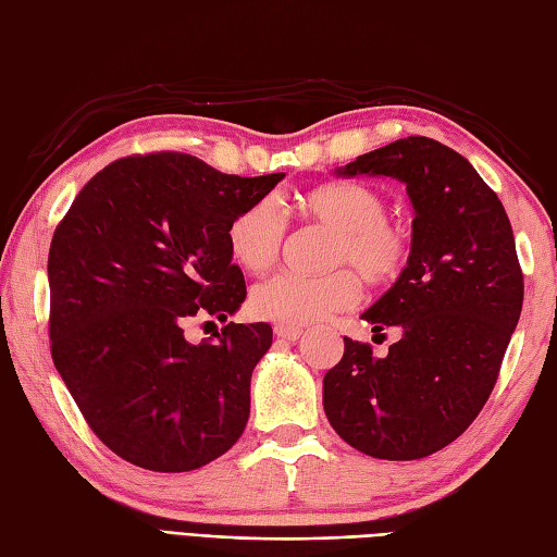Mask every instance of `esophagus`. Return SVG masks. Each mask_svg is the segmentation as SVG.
Returning a JSON list of instances; mask_svg holds the SVG:
<instances>
[{
  "label": "esophagus",
  "mask_w": 557,
  "mask_h": 557,
  "mask_svg": "<svg viewBox=\"0 0 557 557\" xmlns=\"http://www.w3.org/2000/svg\"><path fill=\"white\" fill-rule=\"evenodd\" d=\"M274 334L278 338H286V342H295V338H300L302 329L300 326H288V324H276L274 326Z\"/></svg>",
  "instance_id": "1"
}]
</instances>
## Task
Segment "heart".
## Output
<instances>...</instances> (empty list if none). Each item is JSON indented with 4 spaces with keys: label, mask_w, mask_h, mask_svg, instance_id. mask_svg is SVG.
Instances as JSON below:
<instances>
[{
    "label": "heart",
    "mask_w": 557,
    "mask_h": 557,
    "mask_svg": "<svg viewBox=\"0 0 557 557\" xmlns=\"http://www.w3.org/2000/svg\"><path fill=\"white\" fill-rule=\"evenodd\" d=\"M298 207L305 219L334 231L326 264L338 269L322 276L283 271L257 283L249 295V310L259 320L288 326L324 320L360 300L358 275L372 288H387L411 264L413 235L401 221L389 219L387 197L377 187L324 183L302 191ZM286 231V215L276 199L262 197L235 213L228 225V249L237 264L259 274L276 264Z\"/></svg>",
    "instance_id": "1"
}]
</instances>
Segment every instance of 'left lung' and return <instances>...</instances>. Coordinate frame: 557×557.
<instances>
[{
  "mask_svg": "<svg viewBox=\"0 0 557 557\" xmlns=\"http://www.w3.org/2000/svg\"><path fill=\"white\" fill-rule=\"evenodd\" d=\"M338 175L401 180L416 209L404 276L362 312L399 326L384 358L344 336L324 374V413L374 459H423L467 430L491 396L524 302L512 225L467 158L428 136L358 156Z\"/></svg>",
  "mask_w": 557,
  "mask_h": 557,
  "instance_id": "8db88e82",
  "label": "left lung"
}]
</instances>
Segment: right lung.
I'll use <instances>...</instances> for the list:
<instances>
[{
  "label": "right lung",
  "mask_w": 557,
  "mask_h": 557,
  "mask_svg": "<svg viewBox=\"0 0 557 557\" xmlns=\"http://www.w3.org/2000/svg\"><path fill=\"white\" fill-rule=\"evenodd\" d=\"M283 175H225L161 151L106 165L57 225L48 257L50 354L98 440L134 467L183 473L243 435L271 326L225 324L189 344L185 322H225L245 300L228 225Z\"/></svg>",
  "instance_id": "add662e5"
}]
</instances>
